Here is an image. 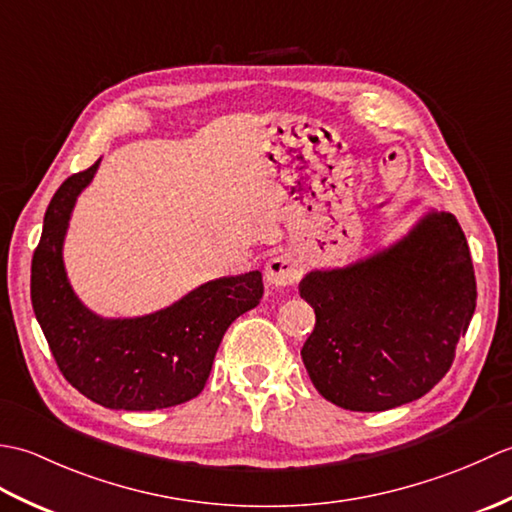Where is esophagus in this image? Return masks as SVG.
<instances>
[{
    "label": "esophagus",
    "instance_id": "1",
    "mask_svg": "<svg viewBox=\"0 0 512 512\" xmlns=\"http://www.w3.org/2000/svg\"><path fill=\"white\" fill-rule=\"evenodd\" d=\"M264 277L270 286H277V288L295 284L299 277L297 259L290 255H275L273 259H268V264L264 268Z\"/></svg>",
    "mask_w": 512,
    "mask_h": 512
}]
</instances>
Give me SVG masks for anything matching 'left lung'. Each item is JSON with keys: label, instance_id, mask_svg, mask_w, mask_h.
<instances>
[{"label": "left lung", "instance_id": "1", "mask_svg": "<svg viewBox=\"0 0 512 512\" xmlns=\"http://www.w3.org/2000/svg\"><path fill=\"white\" fill-rule=\"evenodd\" d=\"M299 292L317 314L303 365L325 400L350 411L394 409L436 387L477 299L464 231L436 209L387 248L310 270Z\"/></svg>", "mask_w": 512, "mask_h": 512}]
</instances>
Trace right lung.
<instances>
[{
	"mask_svg": "<svg viewBox=\"0 0 512 512\" xmlns=\"http://www.w3.org/2000/svg\"><path fill=\"white\" fill-rule=\"evenodd\" d=\"M101 160L74 173L52 195L32 255L30 299L50 352L72 387L107 409L154 411L200 394L222 336L264 295L259 270L220 277L171 306L132 319H105L76 297L63 242L76 198Z\"/></svg>",
	"mask_w": 512,
	"mask_h": 512,
	"instance_id": "right-lung-1",
	"label": "right lung"
}]
</instances>
